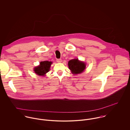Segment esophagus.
I'll return each mask as SVG.
<instances>
[{
  "label": "esophagus",
  "mask_w": 130,
  "mask_h": 130,
  "mask_svg": "<svg viewBox=\"0 0 130 130\" xmlns=\"http://www.w3.org/2000/svg\"><path fill=\"white\" fill-rule=\"evenodd\" d=\"M56 61H57V62H58V63H60V62H61L62 61V60H61V59H60V58H59V59H56Z\"/></svg>",
  "instance_id": "esophagus-1"
}]
</instances>
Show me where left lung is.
Wrapping results in <instances>:
<instances>
[{
    "mask_svg": "<svg viewBox=\"0 0 130 130\" xmlns=\"http://www.w3.org/2000/svg\"><path fill=\"white\" fill-rule=\"evenodd\" d=\"M68 66L70 70L74 74H80L85 70L86 64L81 62L78 59H73L70 60L68 62Z\"/></svg>",
    "mask_w": 130,
    "mask_h": 130,
    "instance_id": "obj_1",
    "label": "left lung"
}]
</instances>
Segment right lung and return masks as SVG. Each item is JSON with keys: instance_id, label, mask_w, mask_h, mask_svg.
Wrapping results in <instances>:
<instances>
[{"instance_id": "obj_1", "label": "right lung", "mask_w": 130, "mask_h": 130, "mask_svg": "<svg viewBox=\"0 0 130 130\" xmlns=\"http://www.w3.org/2000/svg\"><path fill=\"white\" fill-rule=\"evenodd\" d=\"M52 63V62L47 60L41 61L40 65L35 68L34 71L38 75H44L49 72Z\"/></svg>"}]
</instances>
